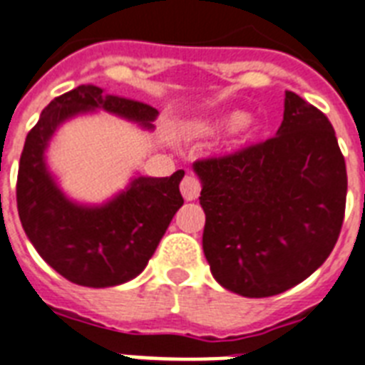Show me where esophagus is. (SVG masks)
<instances>
[{
	"label": "esophagus",
	"mask_w": 365,
	"mask_h": 365,
	"mask_svg": "<svg viewBox=\"0 0 365 365\" xmlns=\"http://www.w3.org/2000/svg\"><path fill=\"white\" fill-rule=\"evenodd\" d=\"M201 192V180L194 175H186L180 180V194L186 201H194L200 197Z\"/></svg>",
	"instance_id": "esophagus-1"
}]
</instances>
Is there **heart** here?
<instances>
[{
  "instance_id": "obj_1",
  "label": "heart",
  "mask_w": 365,
  "mask_h": 365,
  "mask_svg": "<svg viewBox=\"0 0 365 365\" xmlns=\"http://www.w3.org/2000/svg\"><path fill=\"white\" fill-rule=\"evenodd\" d=\"M240 123H242V117L240 115H231L230 119H227V121L224 123L225 126H237V125H240ZM200 130L201 132H210L212 130V126H200Z\"/></svg>"
}]
</instances>
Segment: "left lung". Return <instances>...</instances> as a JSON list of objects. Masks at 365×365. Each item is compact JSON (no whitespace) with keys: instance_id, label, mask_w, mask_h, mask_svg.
<instances>
[{"instance_id":"obj_1","label":"left lung","mask_w":365,"mask_h":365,"mask_svg":"<svg viewBox=\"0 0 365 365\" xmlns=\"http://www.w3.org/2000/svg\"><path fill=\"white\" fill-rule=\"evenodd\" d=\"M203 252L222 287L274 297L327 261L345 218L347 170L323 111L285 91L278 135L194 164Z\"/></svg>"}]
</instances>
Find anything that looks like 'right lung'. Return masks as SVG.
Listing matches in <instances>:
<instances>
[{
  "label": "right lung",
  "instance_id": "1",
  "mask_svg": "<svg viewBox=\"0 0 365 365\" xmlns=\"http://www.w3.org/2000/svg\"><path fill=\"white\" fill-rule=\"evenodd\" d=\"M95 108L149 128L158 115L145 102L106 95L96 86H80L56 96L24 143L16 205L27 239L56 272L83 287H111L135 278L147 267L171 218L185 203L179 190L185 171L162 179L140 177L98 209L71 203L48 175L42 155L59 123Z\"/></svg>",
  "mask_w": 365,
  "mask_h": 365
}]
</instances>
